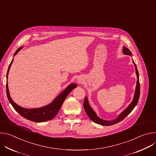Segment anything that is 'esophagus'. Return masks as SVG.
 I'll return each mask as SVG.
<instances>
[{"label":"esophagus","instance_id":"1","mask_svg":"<svg viewBox=\"0 0 156 156\" xmlns=\"http://www.w3.org/2000/svg\"><path fill=\"white\" fill-rule=\"evenodd\" d=\"M77 80H78V83H79V84L82 83V80H81V79H80V78H79V79H78Z\"/></svg>","mask_w":156,"mask_h":156}]
</instances>
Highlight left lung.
Returning <instances> with one entry per match:
<instances>
[{
  "label": "left lung",
  "instance_id": "1",
  "mask_svg": "<svg viewBox=\"0 0 156 156\" xmlns=\"http://www.w3.org/2000/svg\"><path fill=\"white\" fill-rule=\"evenodd\" d=\"M123 53L125 55H131V51L127 49L126 47H123ZM135 64V66L136 67V73L137 75V84H136V91H135V96H134V99H133L132 102L129 105V106L122 112L120 115L114 120L113 121H106V120H104L100 118H99L96 113L94 112L93 110L91 108V107H90V105H89L87 98H85L84 102H83V107L84 108L85 110V112H86L87 115H88V117L90 118V119L93 121L94 122L98 123L99 125H105V126H110V125H113L114 124H116L120 122H121L122 120H123L133 110V108H135V107L136 105V104H138L139 98H140V81H139V73H138V71L137 70V67L135 63V62H133Z\"/></svg>",
  "mask_w": 156,
  "mask_h": 156
}]
</instances>
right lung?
I'll return each mask as SVG.
<instances>
[{
	"label": "right lung",
	"instance_id": "add662e5",
	"mask_svg": "<svg viewBox=\"0 0 156 156\" xmlns=\"http://www.w3.org/2000/svg\"><path fill=\"white\" fill-rule=\"evenodd\" d=\"M21 49V48H19L15 53L14 55H16L18 52ZM13 62V60L12 62L10 63L7 73V78H8V74L9 72V69L10 68V66ZM77 86L76 84H72L66 88V90L63 91L58 97H57L55 100L49 105H46L45 107H43L39 108H33V109H28L25 108H23L17 104H16L11 99L9 94V87L7 83L6 84V91H7V95L8 99L10 104L12 105L13 107L15 108V110L16 112L20 114L22 117L24 118L34 122H42L45 121H48L53 118L57 114L58 112L59 111L64 100L66 98L69 93L73 90L74 88H75Z\"/></svg>",
	"mask_w": 156,
	"mask_h": 156
}]
</instances>
